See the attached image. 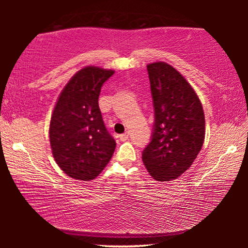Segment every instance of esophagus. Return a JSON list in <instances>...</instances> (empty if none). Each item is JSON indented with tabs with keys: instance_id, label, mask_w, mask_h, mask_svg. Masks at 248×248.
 <instances>
[{
	"instance_id": "obj_1",
	"label": "esophagus",
	"mask_w": 248,
	"mask_h": 248,
	"mask_svg": "<svg viewBox=\"0 0 248 248\" xmlns=\"http://www.w3.org/2000/svg\"><path fill=\"white\" fill-rule=\"evenodd\" d=\"M129 138V133L128 132H125V133H123V134H120L119 136V139L121 140V141H125Z\"/></svg>"
}]
</instances>
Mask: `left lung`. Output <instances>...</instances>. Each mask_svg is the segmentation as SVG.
<instances>
[{
    "label": "left lung",
    "mask_w": 248,
    "mask_h": 248,
    "mask_svg": "<svg viewBox=\"0 0 248 248\" xmlns=\"http://www.w3.org/2000/svg\"><path fill=\"white\" fill-rule=\"evenodd\" d=\"M146 68L154 128L142 161L154 179L167 182L184 174L199 154L204 141V114L196 92L175 68L165 62Z\"/></svg>",
    "instance_id": "1"
}]
</instances>
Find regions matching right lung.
Returning <instances> with one entry per match:
<instances>
[{
  "label": "right lung",
  "mask_w": 248,
  "mask_h": 248,
  "mask_svg": "<svg viewBox=\"0 0 248 248\" xmlns=\"http://www.w3.org/2000/svg\"><path fill=\"white\" fill-rule=\"evenodd\" d=\"M115 73L97 66L78 71L62 90L50 121L49 137L54 161L74 179H94L116 149L105 127L98 97L103 84Z\"/></svg>",
  "instance_id": "1"
}]
</instances>
